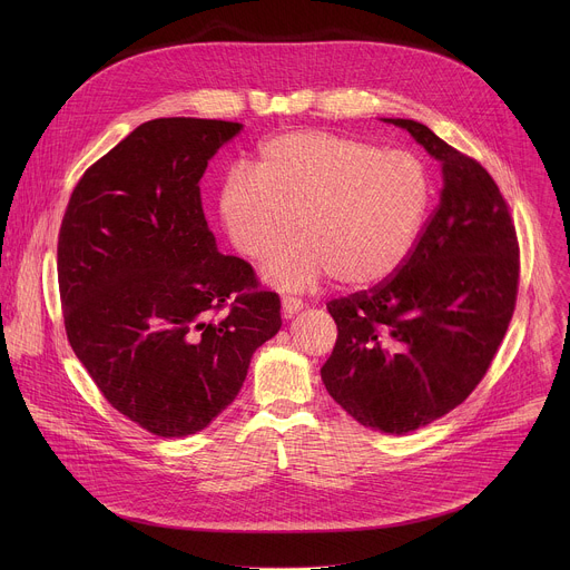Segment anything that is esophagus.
<instances>
[{"label":"esophagus","instance_id":"obj_1","mask_svg":"<svg viewBox=\"0 0 570 570\" xmlns=\"http://www.w3.org/2000/svg\"><path fill=\"white\" fill-rule=\"evenodd\" d=\"M302 306H304V302L299 297H291V295L282 297V313H284V317H293L297 311H302Z\"/></svg>","mask_w":570,"mask_h":570}]
</instances>
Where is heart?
Segmentation results:
<instances>
[{"mask_svg": "<svg viewBox=\"0 0 570 570\" xmlns=\"http://www.w3.org/2000/svg\"><path fill=\"white\" fill-rule=\"evenodd\" d=\"M429 209V176L409 150L332 130H293L268 139L255 174L234 169L220 189L232 246L250 262L279 255L266 279L304 291L336 277L367 288L409 259Z\"/></svg>", "mask_w": 570, "mask_h": 570, "instance_id": "1", "label": "heart"}]
</instances>
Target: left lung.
Masks as SVG:
<instances>
[{"label": "left lung", "instance_id": "1", "mask_svg": "<svg viewBox=\"0 0 570 570\" xmlns=\"http://www.w3.org/2000/svg\"><path fill=\"white\" fill-rule=\"evenodd\" d=\"M387 121L442 161V196L392 277L327 304L338 338L320 374L358 424L405 435L482 381L510 327L521 262L510 207L480 161L420 121Z\"/></svg>", "mask_w": 570, "mask_h": 570}]
</instances>
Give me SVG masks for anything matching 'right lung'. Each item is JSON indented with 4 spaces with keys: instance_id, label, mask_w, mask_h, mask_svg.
<instances>
[{
    "instance_id": "right-lung-1",
    "label": "right lung",
    "mask_w": 570,
    "mask_h": 570,
    "mask_svg": "<svg viewBox=\"0 0 570 570\" xmlns=\"http://www.w3.org/2000/svg\"><path fill=\"white\" fill-rule=\"evenodd\" d=\"M243 126H137L73 187L58 234L67 341L112 409L159 438L212 424L279 327V295L216 250L200 203L214 153Z\"/></svg>"
}]
</instances>
